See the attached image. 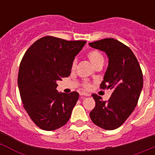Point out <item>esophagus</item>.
Wrapping results in <instances>:
<instances>
[{
  "instance_id": "1",
  "label": "esophagus",
  "mask_w": 155,
  "mask_h": 155,
  "mask_svg": "<svg viewBox=\"0 0 155 155\" xmlns=\"http://www.w3.org/2000/svg\"><path fill=\"white\" fill-rule=\"evenodd\" d=\"M81 96L84 97V96H89L90 94H87V93H84V92H81Z\"/></svg>"
}]
</instances>
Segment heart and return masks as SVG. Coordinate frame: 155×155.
Returning <instances> with one entry per match:
<instances>
[{"label":"heart","mask_w":155,"mask_h":155,"mask_svg":"<svg viewBox=\"0 0 155 155\" xmlns=\"http://www.w3.org/2000/svg\"><path fill=\"white\" fill-rule=\"evenodd\" d=\"M87 58L89 59V61H91V64H92L95 68H96L97 66L102 65V64H103L104 57L102 53H100L99 51H98V50H91V51H89L87 53ZM76 60H74L72 64H71V70H72V71H74V70L75 69V68H76ZM82 86H83L85 89H88V88H90V87H91L90 84L87 81L83 82Z\"/></svg>","instance_id":"1"}]
</instances>
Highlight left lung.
<instances>
[{"instance_id":"1","label":"left lung","mask_w":155,"mask_h":155,"mask_svg":"<svg viewBox=\"0 0 155 155\" xmlns=\"http://www.w3.org/2000/svg\"><path fill=\"white\" fill-rule=\"evenodd\" d=\"M89 46L108 56L109 65L100 87L113 90L107 102L92 94L95 106L90 118L98 127L112 130L124 124L136 107L143 87V74L132 50L120 41L109 38L89 42Z\"/></svg>"}]
</instances>
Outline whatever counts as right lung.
<instances>
[{
  "label": "right lung",
  "mask_w": 155,
  "mask_h": 155,
  "mask_svg": "<svg viewBox=\"0 0 155 155\" xmlns=\"http://www.w3.org/2000/svg\"><path fill=\"white\" fill-rule=\"evenodd\" d=\"M85 43L48 35L25 53L18 76L20 96L31 120L42 130H54L69 120L79 94L59 93L57 81L70 76L71 64Z\"/></svg>",
  "instance_id": "right-lung-1"
}]
</instances>
